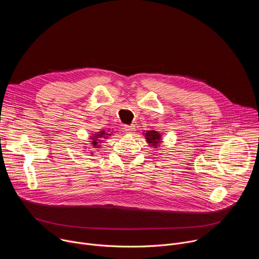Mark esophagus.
I'll use <instances>...</instances> for the list:
<instances>
[{"label":"esophagus","mask_w":259,"mask_h":259,"mask_svg":"<svg viewBox=\"0 0 259 259\" xmlns=\"http://www.w3.org/2000/svg\"><path fill=\"white\" fill-rule=\"evenodd\" d=\"M123 129H124V132L129 133V134H133L135 132V126L134 125H125Z\"/></svg>","instance_id":"obj_1"}]
</instances>
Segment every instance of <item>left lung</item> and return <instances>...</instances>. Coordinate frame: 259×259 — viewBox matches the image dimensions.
Masks as SVG:
<instances>
[{"label":"left lung","instance_id":"obj_1","mask_svg":"<svg viewBox=\"0 0 259 259\" xmlns=\"http://www.w3.org/2000/svg\"><path fill=\"white\" fill-rule=\"evenodd\" d=\"M145 139L147 140V142H149V144H151L152 146H157L158 143L161 140V135L157 131H155V130H153V131H146ZM156 149H157V147H156Z\"/></svg>","mask_w":259,"mask_h":259}]
</instances>
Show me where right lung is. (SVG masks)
<instances>
[{
  "mask_svg": "<svg viewBox=\"0 0 259 259\" xmlns=\"http://www.w3.org/2000/svg\"><path fill=\"white\" fill-rule=\"evenodd\" d=\"M108 135H110V134H109V133H106L105 131H100V132H98L97 134L94 135V137H92V141H91V142H92V145L96 147V145H97V143H98L97 140H98L99 138H106ZM99 141H100V140H99Z\"/></svg>",
  "mask_w": 259,
  "mask_h": 259,
  "instance_id": "obj_1",
  "label": "right lung"
}]
</instances>
